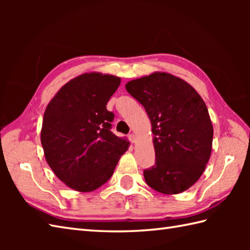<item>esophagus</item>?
<instances>
[{
    "label": "esophagus",
    "instance_id": "34e87169",
    "mask_svg": "<svg viewBox=\"0 0 250 250\" xmlns=\"http://www.w3.org/2000/svg\"><path fill=\"white\" fill-rule=\"evenodd\" d=\"M128 137H129V141L131 143H135L136 142V136L134 134H130Z\"/></svg>",
    "mask_w": 250,
    "mask_h": 250
}]
</instances>
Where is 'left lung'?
I'll use <instances>...</instances> for the list:
<instances>
[{
  "instance_id": "obj_1",
  "label": "left lung",
  "mask_w": 250,
  "mask_h": 250,
  "mask_svg": "<svg viewBox=\"0 0 250 250\" xmlns=\"http://www.w3.org/2000/svg\"><path fill=\"white\" fill-rule=\"evenodd\" d=\"M125 89L151 122L156 163L144 171L147 185L163 194L188 190L209 160L214 129L205 102L184 79L166 72L130 81Z\"/></svg>"
}]
</instances>
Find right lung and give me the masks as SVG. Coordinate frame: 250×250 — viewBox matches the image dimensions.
<instances>
[{"instance_id": "right-lung-1", "label": "right lung", "mask_w": 250, "mask_h": 250, "mask_svg": "<svg viewBox=\"0 0 250 250\" xmlns=\"http://www.w3.org/2000/svg\"><path fill=\"white\" fill-rule=\"evenodd\" d=\"M121 79L83 73L66 83L45 110L41 142L52 172L79 192L100 188L113 175L128 140L110 131L114 114L106 104Z\"/></svg>"}]
</instances>
